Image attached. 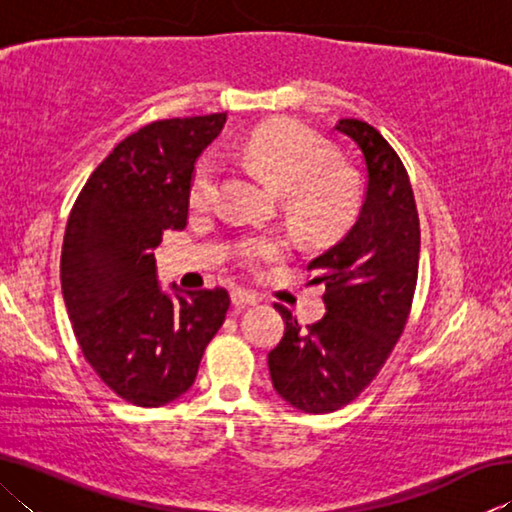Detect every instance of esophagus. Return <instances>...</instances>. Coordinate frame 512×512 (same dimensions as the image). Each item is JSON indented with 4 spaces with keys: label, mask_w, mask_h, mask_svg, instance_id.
Masks as SVG:
<instances>
[{
    "label": "esophagus",
    "mask_w": 512,
    "mask_h": 512,
    "mask_svg": "<svg viewBox=\"0 0 512 512\" xmlns=\"http://www.w3.org/2000/svg\"><path fill=\"white\" fill-rule=\"evenodd\" d=\"M230 298H232V305H235V307H246V305H255V302H257V293L237 287V289H232Z\"/></svg>",
    "instance_id": "obj_1"
}]
</instances>
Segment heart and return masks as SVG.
I'll use <instances>...</instances> for the list:
<instances>
[{
  "mask_svg": "<svg viewBox=\"0 0 512 512\" xmlns=\"http://www.w3.org/2000/svg\"><path fill=\"white\" fill-rule=\"evenodd\" d=\"M241 155L257 173L284 192V210L302 237L329 241L343 235L359 210L357 176L334 162L336 153L323 135L298 121H273L250 133ZM219 196V167L212 158L196 164L189 180V203L210 207ZM287 239L277 235L248 237L237 255L248 266L284 257Z\"/></svg>",
  "mask_w": 512,
  "mask_h": 512,
  "instance_id": "obj_1",
  "label": "heart"
}]
</instances>
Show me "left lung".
Returning <instances> with one entry per match:
<instances>
[{
	"mask_svg": "<svg viewBox=\"0 0 512 512\" xmlns=\"http://www.w3.org/2000/svg\"><path fill=\"white\" fill-rule=\"evenodd\" d=\"M334 128L359 146L366 198L348 235L307 266L311 282L325 284L327 314L302 329L275 305L287 327L268 352L277 395L305 413L341 409L377 377L404 332L418 282L420 221L400 155L366 121L341 119Z\"/></svg>",
	"mask_w": 512,
	"mask_h": 512,
	"instance_id": "left-lung-1",
	"label": "left lung"
}]
</instances>
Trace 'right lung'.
I'll return each mask as SVG.
<instances>
[{
  "label": "right lung",
  "instance_id": "1",
  "mask_svg": "<svg viewBox=\"0 0 512 512\" xmlns=\"http://www.w3.org/2000/svg\"><path fill=\"white\" fill-rule=\"evenodd\" d=\"M225 112L162 119L121 140L92 171L67 219L60 284L85 361L135 406H162L194 384L230 307L228 291L160 289L153 250L183 230L198 155Z\"/></svg>",
  "mask_w": 512,
  "mask_h": 512
}]
</instances>
